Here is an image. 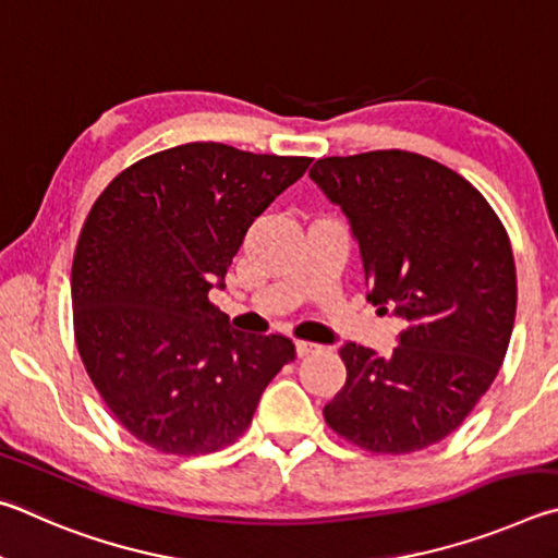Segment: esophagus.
Instances as JSON below:
<instances>
[{"mask_svg":"<svg viewBox=\"0 0 558 558\" xmlns=\"http://www.w3.org/2000/svg\"><path fill=\"white\" fill-rule=\"evenodd\" d=\"M320 345H316V343H308V340H296V355L299 357H304V355H308V353H316Z\"/></svg>","mask_w":558,"mask_h":558,"instance_id":"obj_1","label":"esophagus"}]
</instances>
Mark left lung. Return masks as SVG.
<instances>
[{
  "label": "left lung",
  "mask_w": 558,
  "mask_h": 558,
  "mask_svg": "<svg viewBox=\"0 0 558 558\" xmlns=\"http://www.w3.org/2000/svg\"><path fill=\"white\" fill-rule=\"evenodd\" d=\"M308 175L345 213L367 301L404 320L387 357L340 345L348 379L326 422L365 451H422L461 426L502 365L517 311L510 238L481 191L422 154L328 156Z\"/></svg>",
  "instance_id": "obj_1"
}]
</instances>
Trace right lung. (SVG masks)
I'll return each mask as SVG.
<instances>
[{"mask_svg":"<svg viewBox=\"0 0 558 558\" xmlns=\"http://www.w3.org/2000/svg\"><path fill=\"white\" fill-rule=\"evenodd\" d=\"M308 163L193 142L132 163L95 201L71 274L77 353L142 444L173 456L232 444L296 357L284 336L234 330L208 294Z\"/></svg>","mask_w":558,"mask_h":558,"instance_id":"right-lung-1","label":"right lung"}]
</instances>
